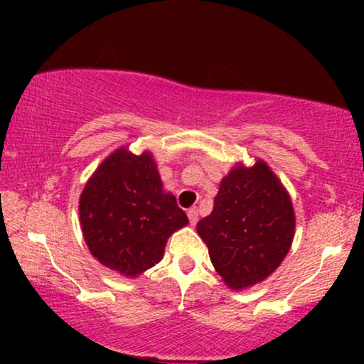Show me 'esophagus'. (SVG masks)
Returning <instances> with one entry per match:
<instances>
[{"mask_svg": "<svg viewBox=\"0 0 364 364\" xmlns=\"http://www.w3.org/2000/svg\"><path fill=\"white\" fill-rule=\"evenodd\" d=\"M187 217H188V222H191V225H196L197 220H198V210H197V207L188 208Z\"/></svg>", "mask_w": 364, "mask_h": 364, "instance_id": "34e87169", "label": "esophagus"}]
</instances>
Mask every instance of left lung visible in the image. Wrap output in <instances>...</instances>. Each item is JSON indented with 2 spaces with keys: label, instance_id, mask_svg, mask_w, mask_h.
Returning <instances> with one entry per match:
<instances>
[{
  "label": "left lung",
  "instance_id": "obj_1",
  "mask_svg": "<svg viewBox=\"0 0 364 364\" xmlns=\"http://www.w3.org/2000/svg\"><path fill=\"white\" fill-rule=\"evenodd\" d=\"M197 232L228 287L255 285L290 250L295 233L290 196L265 162L238 166L222 181L213 210L197 223Z\"/></svg>",
  "mask_w": 364,
  "mask_h": 364
}]
</instances>
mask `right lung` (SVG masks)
Instances as JSON below:
<instances>
[{
  "mask_svg": "<svg viewBox=\"0 0 364 364\" xmlns=\"http://www.w3.org/2000/svg\"><path fill=\"white\" fill-rule=\"evenodd\" d=\"M79 215L92 255L126 277L161 262L167 238L188 222L176 197L162 192L151 154L132 156L126 149L109 156L89 178Z\"/></svg>",
  "mask_w": 364,
  "mask_h": 364,
  "instance_id": "1",
  "label": "right lung"
}]
</instances>
